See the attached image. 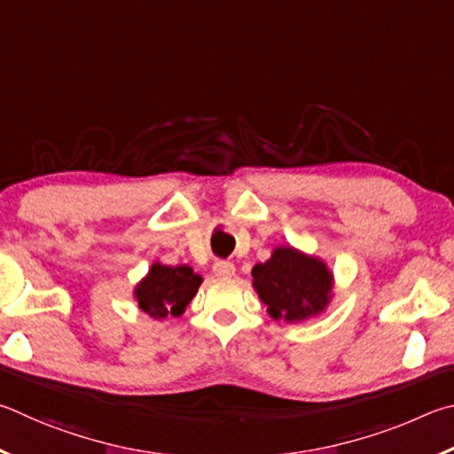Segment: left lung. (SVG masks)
<instances>
[{
	"mask_svg": "<svg viewBox=\"0 0 454 454\" xmlns=\"http://www.w3.org/2000/svg\"><path fill=\"white\" fill-rule=\"evenodd\" d=\"M201 283V277L193 273L189 265L171 267L155 261L149 273L137 283L133 295L141 311L153 319H165L169 315L181 317Z\"/></svg>",
	"mask_w": 454,
	"mask_h": 454,
	"instance_id": "8db88e82",
	"label": "left lung"
}]
</instances>
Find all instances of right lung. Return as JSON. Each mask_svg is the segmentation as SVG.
I'll list each match as a JSON object with an SVG mask.
<instances>
[{
  "mask_svg": "<svg viewBox=\"0 0 454 454\" xmlns=\"http://www.w3.org/2000/svg\"><path fill=\"white\" fill-rule=\"evenodd\" d=\"M253 287L273 319L305 321L329 305L333 275L327 263L293 247H277L265 263L253 267Z\"/></svg>",
  "mask_w": 454,
  "mask_h": 454,
  "instance_id": "add662e5",
  "label": "right lung"
}]
</instances>
